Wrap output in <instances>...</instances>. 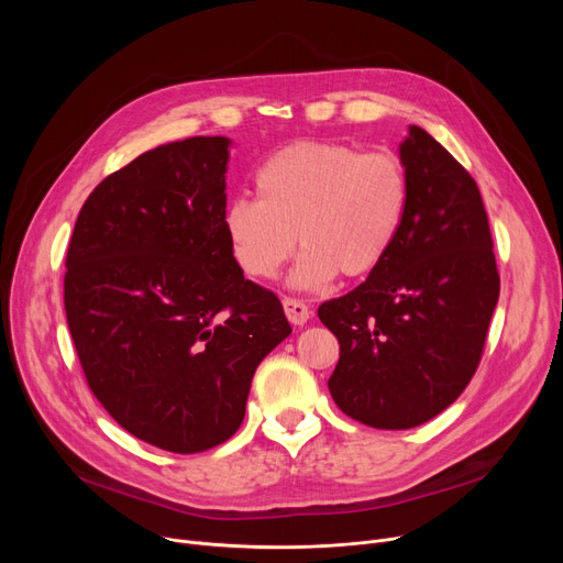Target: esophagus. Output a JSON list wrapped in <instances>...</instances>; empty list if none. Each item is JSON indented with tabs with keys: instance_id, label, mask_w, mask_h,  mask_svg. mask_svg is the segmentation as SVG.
Listing matches in <instances>:
<instances>
[{
	"instance_id": "34e87169",
	"label": "esophagus",
	"mask_w": 563,
	"mask_h": 563,
	"mask_svg": "<svg viewBox=\"0 0 563 563\" xmlns=\"http://www.w3.org/2000/svg\"><path fill=\"white\" fill-rule=\"evenodd\" d=\"M283 308H285V314L294 323V327H303V323L312 314L310 308L303 301H299V299H283Z\"/></svg>"
}]
</instances>
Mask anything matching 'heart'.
I'll use <instances>...</instances> for the list:
<instances>
[{
  "mask_svg": "<svg viewBox=\"0 0 563 563\" xmlns=\"http://www.w3.org/2000/svg\"><path fill=\"white\" fill-rule=\"evenodd\" d=\"M257 198L225 205L223 230L242 272L276 278L303 246L289 287L321 291L344 274L365 278L386 262L404 228L410 183L395 153L331 141H297L255 173Z\"/></svg>",
  "mask_w": 563,
  "mask_h": 563,
  "instance_id": "b5f03b06",
  "label": "heart"
}]
</instances>
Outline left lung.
Returning a JSON list of instances; mask_svg holds the SVG:
<instances>
[{
	"label": "left lung",
	"mask_w": 563,
	"mask_h": 563,
	"mask_svg": "<svg viewBox=\"0 0 563 563\" xmlns=\"http://www.w3.org/2000/svg\"><path fill=\"white\" fill-rule=\"evenodd\" d=\"M410 202L399 240L363 285L319 306L340 342L329 390L374 429L429 422L475 374L499 299L484 200L427 130L399 143Z\"/></svg>",
	"instance_id": "1"
}]
</instances>
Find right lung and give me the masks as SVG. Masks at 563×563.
Returning <instances> with one entry per match:
<instances>
[{"instance_id": "obj_1", "label": "right lung", "mask_w": 563, "mask_h": 563, "mask_svg": "<svg viewBox=\"0 0 563 563\" xmlns=\"http://www.w3.org/2000/svg\"><path fill=\"white\" fill-rule=\"evenodd\" d=\"M232 141L164 143L86 198L64 301L88 388L125 431L196 454L240 429L262 358L291 327L223 230Z\"/></svg>"}]
</instances>
